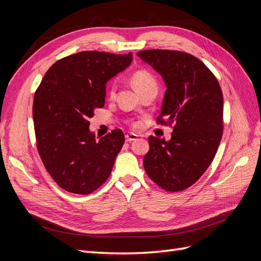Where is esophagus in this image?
<instances>
[{
    "mask_svg": "<svg viewBox=\"0 0 261 261\" xmlns=\"http://www.w3.org/2000/svg\"><path fill=\"white\" fill-rule=\"evenodd\" d=\"M137 135L136 134H127V135H125V140L128 141V143H130V141H134L137 139Z\"/></svg>",
    "mask_w": 261,
    "mask_h": 261,
    "instance_id": "obj_1",
    "label": "esophagus"
}]
</instances>
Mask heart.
Listing matches in <instances>:
<instances>
[{"instance_id":"obj_1","label":"heart","mask_w":261,"mask_h":261,"mask_svg":"<svg viewBox=\"0 0 261 261\" xmlns=\"http://www.w3.org/2000/svg\"><path fill=\"white\" fill-rule=\"evenodd\" d=\"M132 85L136 91L141 94L149 90H156L158 91V83L155 78L150 74L148 70L145 69H138L136 72H134L130 77ZM116 92V86L115 84H111L109 87V97L114 98Z\"/></svg>"}]
</instances>
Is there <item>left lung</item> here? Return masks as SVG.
<instances>
[{
  "instance_id": "1",
  "label": "left lung",
  "mask_w": 261,
  "mask_h": 261,
  "mask_svg": "<svg viewBox=\"0 0 261 261\" xmlns=\"http://www.w3.org/2000/svg\"><path fill=\"white\" fill-rule=\"evenodd\" d=\"M137 55L162 75L168 87L156 123L173 124L169 141L148 138L144 168L164 191H184L215 159L223 134L222 90L211 70L192 54L144 50Z\"/></svg>"
}]
</instances>
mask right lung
<instances>
[{
	"mask_svg": "<svg viewBox=\"0 0 261 261\" xmlns=\"http://www.w3.org/2000/svg\"><path fill=\"white\" fill-rule=\"evenodd\" d=\"M133 60L128 54L83 51L55 62L35 92L37 149L51 177L66 192L88 195L111 174L125 137L114 129L99 140L89 118L105 107L106 84Z\"/></svg>",
	"mask_w": 261,
	"mask_h": 261,
	"instance_id": "1",
	"label": "right lung"
}]
</instances>
